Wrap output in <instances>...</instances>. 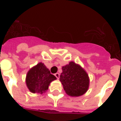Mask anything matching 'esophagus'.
<instances>
[{"mask_svg":"<svg viewBox=\"0 0 121 121\" xmlns=\"http://www.w3.org/2000/svg\"><path fill=\"white\" fill-rule=\"evenodd\" d=\"M54 76H55L56 77L57 79H59V73H56L54 74Z\"/></svg>","mask_w":121,"mask_h":121,"instance_id":"1","label":"esophagus"}]
</instances>
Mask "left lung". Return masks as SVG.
I'll list each match as a JSON object with an SVG mask.
<instances>
[{"label": "left lung", "instance_id": "8db88e82", "mask_svg": "<svg viewBox=\"0 0 121 121\" xmlns=\"http://www.w3.org/2000/svg\"><path fill=\"white\" fill-rule=\"evenodd\" d=\"M60 81L66 93L72 97L84 95L89 88L88 74L80 65L71 61L62 67Z\"/></svg>", "mask_w": 121, "mask_h": 121}]
</instances>
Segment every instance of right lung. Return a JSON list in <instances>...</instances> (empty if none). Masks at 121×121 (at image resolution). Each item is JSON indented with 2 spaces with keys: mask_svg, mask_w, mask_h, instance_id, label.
I'll list each match as a JSON object with an SVG mask.
<instances>
[{
  "mask_svg": "<svg viewBox=\"0 0 121 121\" xmlns=\"http://www.w3.org/2000/svg\"><path fill=\"white\" fill-rule=\"evenodd\" d=\"M56 79V78L50 73L43 63L39 62L28 71L25 82L31 93L43 94L48 89L50 83Z\"/></svg>",
  "mask_w": 121,
  "mask_h": 121,
  "instance_id": "add662e5",
  "label": "right lung"
}]
</instances>
